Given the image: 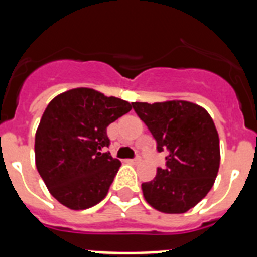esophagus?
<instances>
[{
    "instance_id": "34e87169",
    "label": "esophagus",
    "mask_w": 257,
    "mask_h": 257,
    "mask_svg": "<svg viewBox=\"0 0 257 257\" xmlns=\"http://www.w3.org/2000/svg\"><path fill=\"white\" fill-rule=\"evenodd\" d=\"M126 163H129V164H137V163H140V157L137 156L136 159H131V160H126Z\"/></svg>"
}]
</instances>
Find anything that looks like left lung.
Wrapping results in <instances>:
<instances>
[{"mask_svg":"<svg viewBox=\"0 0 257 257\" xmlns=\"http://www.w3.org/2000/svg\"><path fill=\"white\" fill-rule=\"evenodd\" d=\"M165 153V168L143 183L147 203L164 213H184L207 196L220 167V141L209 113L189 101L132 102Z\"/></svg>","mask_w":257,"mask_h":257,"instance_id":"1","label":"left lung"}]
</instances>
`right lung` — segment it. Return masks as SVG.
<instances>
[{"label":"right lung","mask_w":257,"mask_h":257,"mask_svg":"<svg viewBox=\"0 0 257 257\" xmlns=\"http://www.w3.org/2000/svg\"><path fill=\"white\" fill-rule=\"evenodd\" d=\"M132 109L128 101L94 89H70L54 97L34 140L36 167L50 195L80 211L104 199L121 163L104 149L106 128Z\"/></svg>","instance_id":"right-lung-1"}]
</instances>
